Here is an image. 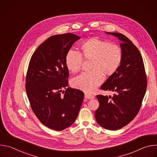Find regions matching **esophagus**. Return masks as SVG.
Wrapping results in <instances>:
<instances>
[{"label":"esophagus","mask_w":157,"mask_h":157,"mask_svg":"<svg viewBox=\"0 0 157 157\" xmlns=\"http://www.w3.org/2000/svg\"><path fill=\"white\" fill-rule=\"evenodd\" d=\"M84 98L86 99H94V96L89 94V93H85L84 94Z\"/></svg>","instance_id":"esophagus-1"}]
</instances>
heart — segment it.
Instances as JSON below:
<instances>
[{"instance_id": "obj_1", "label": "heart", "mask_w": 157, "mask_h": 157, "mask_svg": "<svg viewBox=\"0 0 157 157\" xmlns=\"http://www.w3.org/2000/svg\"><path fill=\"white\" fill-rule=\"evenodd\" d=\"M81 49L84 58L93 59L91 69L93 70L75 77L71 84L85 92L91 93L104 80L102 71L110 76L119 68L122 59V51L117 44L98 38L88 40L82 44ZM83 58L78 51L71 49L66 55L67 68L73 73L80 70Z\"/></svg>"}]
</instances>
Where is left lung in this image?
<instances>
[{
  "instance_id": "8db88e82",
  "label": "left lung",
  "mask_w": 157,
  "mask_h": 157,
  "mask_svg": "<svg viewBox=\"0 0 157 157\" xmlns=\"http://www.w3.org/2000/svg\"><path fill=\"white\" fill-rule=\"evenodd\" d=\"M106 33L121 41L122 59L117 71L101 87L104 91L114 92L113 96H96L99 106L95 118L103 128L116 130L130 123L138 114L145 94L147 79L138 48L123 34Z\"/></svg>"
}]
</instances>
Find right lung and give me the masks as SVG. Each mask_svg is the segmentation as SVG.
I'll return each mask as SVG.
<instances>
[{
	"label": "right lung",
	"instance_id": "obj_1",
	"mask_svg": "<svg viewBox=\"0 0 157 157\" xmlns=\"http://www.w3.org/2000/svg\"><path fill=\"white\" fill-rule=\"evenodd\" d=\"M79 39L71 33L49 37L37 48L29 64L25 89L31 108L44 125L55 130L75 122L83 101L82 91L68 87L65 63L67 53Z\"/></svg>",
	"mask_w": 157,
	"mask_h": 157
}]
</instances>
